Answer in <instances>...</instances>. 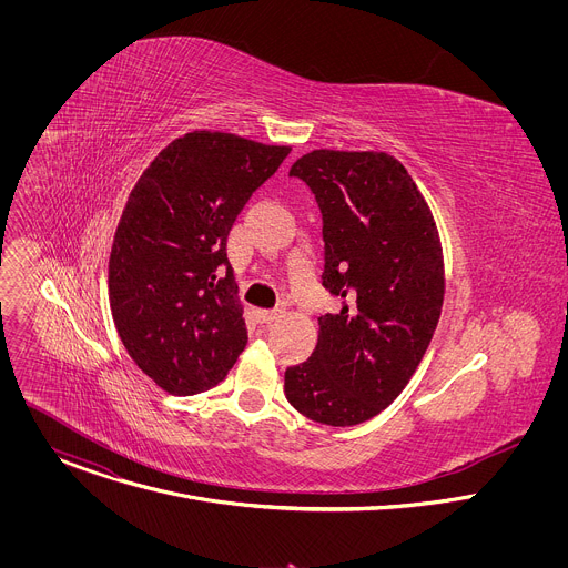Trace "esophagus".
Wrapping results in <instances>:
<instances>
[{
  "mask_svg": "<svg viewBox=\"0 0 568 568\" xmlns=\"http://www.w3.org/2000/svg\"><path fill=\"white\" fill-rule=\"evenodd\" d=\"M281 318V310H258V321L261 323H272Z\"/></svg>",
  "mask_w": 568,
  "mask_h": 568,
  "instance_id": "34e87169",
  "label": "esophagus"
}]
</instances>
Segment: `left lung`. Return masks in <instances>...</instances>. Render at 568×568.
Instances as JSON below:
<instances>
[{
  "label": "left lung",
  "mask_w": 568,
  "mask_h": 568,
  "mask_svg": "<svg viewBox=\"0 0 568 568\" xmlns=\"http://www.w3.org/2000/svg\"><path fill=\"white\" fill-rule=\"evenodd\" d=\"M323 215V285L344 298L318 318L312 357L285 371V397L314 423L371 420L409 384L438 326L445 263L432 209L386 152L312 150L294 161Z\"/></svg>",
  "instance_id": "obj_1"
}]
</instances>
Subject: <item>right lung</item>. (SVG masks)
Returning <instances> with one entry per match:
<instances>
[{
  "label": "right lung",
  "mask_w": 568,
  "mask_h": 568,
  "mask_svg": "<svg viewBox=\"0 0 568 568\" xmlns=\"http://www.w3.org/2000/svg\"><path fill=\"white\" fill-rule=\"evenodd\" d=\"M290 145L195 130L134 184L110 254V307L134 364L171 395L224 379L247 346L229 231Z\"/></svg>",
  "instance_id": "right-lung-1"
}]
</instances>
